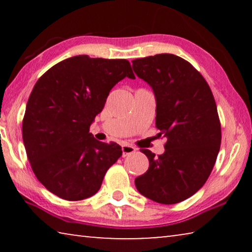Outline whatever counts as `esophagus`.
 <instances>
[{
	"mask_svg": "<svg viewBox=\"0 0 252 252\" xmlns=\"http://www.w3.org/2000/svg\"><path fill=\"white\" fill-rule=\"evenodd\" d=\"M135 150H136V149L134 147L129 146V144H123V146H122V157L125 158L126 156L132 155V153L135 152Z\"/></svg>",
	"mask_w": 252,
	"mask_h": 252,
	"instance_id": "esophagus-1",
	"label": "esophagus"
}]
</instances>
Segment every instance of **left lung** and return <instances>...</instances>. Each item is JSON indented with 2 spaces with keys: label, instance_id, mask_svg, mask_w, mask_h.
<instances>
[{
  "label": "left lung",
  "instance_id": "1",
  "mask_svg": "<svg viewBox=\"0 0 252 252\" xmlns=\"http://www.w3.org/2000/svg\"><path fill=\"white\" fill-rule=\"evenodd\" d=\"M132 67L152 88L156 126L167 138L163 155L140 150L149 169L135 178V187L152 201L181 202L202 188L218 157L221 125L215 97L200 72L178 55L135 59Z\"/></svg>",
  "mask_w": 252,
  "mask_h": 252
}]
</instances>
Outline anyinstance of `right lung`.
Returning <instances> with one entry per match:
<instances>
[{"instance_id":"obj_1","label":"right lung","mask_w":252,"mask_h":252,"mask_svg":"<svg viewBox=\"0 0 252 252\" xmlns=\"http://www.w3.org/2000/svg\"><path fill=\"white\" fill-rule=\"evenodd\" d=\"M126 76L135 79L127 60L76 55L37 80L22 134L33 172L50 192L67 201L92 197L122 156L119 144L97 141L89 131L111 89Z\"/></svg>"}]
</instances>
